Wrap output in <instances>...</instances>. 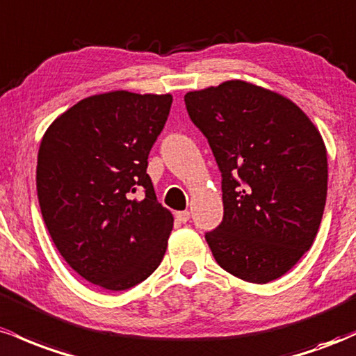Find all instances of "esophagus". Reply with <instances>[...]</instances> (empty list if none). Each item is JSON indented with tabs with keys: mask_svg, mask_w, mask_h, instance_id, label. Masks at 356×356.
Segmentation results:
<instances>
[{
	"mask_svg": "<svg viewBox=\"0 0 356 356\" xmlns=\"http://www.w3.org/2000/svg\"><path fill=\"white\" fill-rule=\"evenodd\" d=\"M177 218L181 223H186L190 220V211L188 210H183V211H177Z\"/></svg>",
	"mask_w": 356,
	"mask_h": 356,
	"instance_id": "34e87169",
	"label": "esophagus"
}]
</instances>
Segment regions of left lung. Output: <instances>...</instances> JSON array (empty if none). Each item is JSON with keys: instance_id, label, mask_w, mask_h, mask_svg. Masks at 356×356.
Listing matches in <instances>:
<instances>
[{"instance_id": "obj_1", "label": "left lung", "mask_w": 356, "mask_h": 356, "mask_svg": "<svg viewBox=\"0 0 356 356\" xmlns=\"http://www.w3.org/2000/svg\"><path fill=\"white\" fill-rule=\"evenodd\" d=\"M185 106L222 173L223 218L205 232L215 261L266 284L286 274L316 237L326 191V147L289 99L242 81L188 92Z\"/></svg>"}]
</instances>
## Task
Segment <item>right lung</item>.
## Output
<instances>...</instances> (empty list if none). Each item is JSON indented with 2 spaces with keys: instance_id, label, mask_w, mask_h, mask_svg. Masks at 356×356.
<instances>
[{
  "instance_id": "1",
  "label": "right lung",
  "mask_w": 356,
  "mask_h": 356,
  "mask_svg": "<svg viewBox=\"0 0 356 356\" xmlns=\"http://www.w3.org/2000/svg\"><path fill=\"white\" fill-rule=\"evenodd\" d=\"M173 97L118 90L92 95L54 121L37 165L51 241L83 279L129 289L161 264L173 215L156 200L147 156ZM143 191V200L132 195Z\"/></svg>"
}]
</instances>
